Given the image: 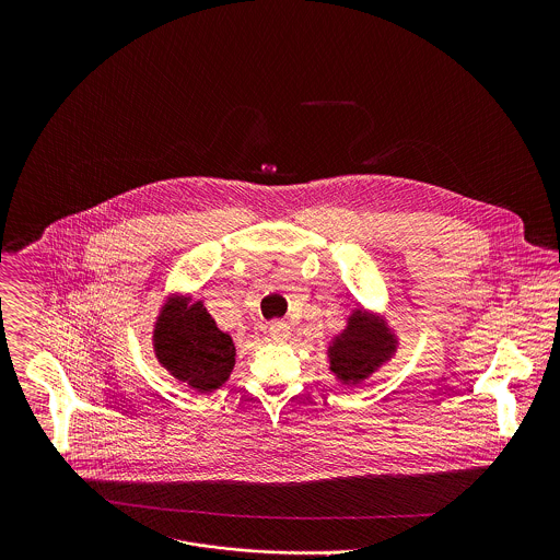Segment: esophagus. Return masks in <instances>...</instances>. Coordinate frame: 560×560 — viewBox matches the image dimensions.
<instances>
[{
	"mask_svg": "<svg viewBox=\"0 0 560 560\" xmlns=\"http://www.w3.org/2000/svg\"><path fill=\"white\" fill-rule=\"evenodd\" d=\"M269 336H271L273 342H280V345L287 342L289 336H291L289 323H284V320H273V323L269 325Z\"/></svg>",
	"mask_w": 560,
	"mask_h": 560,
	"instance_id": "1",
	"label": "esophagus"
}]
</instances>
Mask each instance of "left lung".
I'll return each mask as SVG.
<instances>
[{
    "instance_id": "8db88e82",
    "label": "left lung",
    "mask_w": 560,
    "mask_h": 560,
    "mask_svg": "<svg viewBox=\"0 0 560 560\" xmlns=\"http://www.w3.org/2000/svg\"><path fill=\"white\" fill-rule=\"evenodd\" d=\"M397 351V336L386 319L353 311L347 327L327 347L329 371L345 386H358L371 377Z\"/></svg>"
}]
</instances>
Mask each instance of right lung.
<instances>
[{
  "label": "right lung",
  "instance_id": "obj_1",
  "mask_svg": "<svg viewBox=\"0 0 560 560\" xmlns=\"http://www.w3.org/2000/svg\"><path fill=\"white\" fill-rule=\"evenodd\" d=\"M153 349L161 366L198 393H213L233 373L235 342L218 327L202 302L170 300L161 306L153 329Z\"/></svg>",
  "mask_w": 560,
  "mask_h": 560
}]
</instances>
